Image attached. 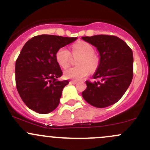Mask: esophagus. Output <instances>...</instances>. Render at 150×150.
I'll return each instance as SVG.
<instances>
[{"label":"esophagus","instance_id":"1","mask_svg":"<svg viewBox=\"0 0 150 150\" xmlns=\"http://www.w3.org/2000/svg\"><path fill=\"white\" fill-rule=\"evenodd\" d=\"M70 84H76L77 83V81H76V80H71V81H70Z\"/></svg>","mask_w":150,"mask_h":150}]
</instances>
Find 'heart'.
Wrapping results in <instances>:
<instances>
[{
	"label": "heart",
	"instance_id": "b5f03b06",
	"mask_svg": "<svg viewBox=\"0 0 150 150\" xmlns=\"http://www.w3.org/2000/svg\"><path fill=\"white\" fill-rule=\"evenodd\" d=\"M72 54L80 55L77 60V67L67 69L63 76L68 79H82L96 70L98 65V58L94 54V48L91 44L84 41H78L72 46ZM71 53L67 48L61 47L57 51L55 58L59 66L66 69L70 65Z\"/></svg>",
	"mask_w": 150,
	"mask_h": 150
}]
</instances>
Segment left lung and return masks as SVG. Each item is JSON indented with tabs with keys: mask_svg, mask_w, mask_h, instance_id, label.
Instances as JSON below:
<instances>
[{
	"mask_svg": "<svg viewBox=\"0 0 150 150\" xmlns=\"http://www.w3.org/2000/svg\"><path fill=\"white\" fill-rule=\"evenodd\" d=\"M81 39L96 47L100 56L93 76L98 81H86L87 88L81 93L82 97L95 107H107L122 97L131 83L133 52L125 41L115 35H97Z\"/></svg>",
	"mask_w": 150,
	"mask_h": 150,
	"instance_id": "1",
	"label": "left lung"
}]
</instances>
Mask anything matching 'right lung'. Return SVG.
I'll return each instance as SVG.
<instances>
[{
    "instance_id": "obj_1",
    "label": "right lung",
    "mask_w": 150,
    "mask_h": 150,
    "mask_svg": "<svg viewBox=\"0 0 150 150\" xmlns=\"http://www.w3.org/2000/svg\"><path fill=\"white\" fill-rule=\"evenodd\" d=\"M76 39L40 35L33 37L23 47L15 64L16 85L29 109L48 114L57 107L63 88L69 81L58 80L63 72L55 54L59 49Z\"/></svg>"
}]
</instances>
